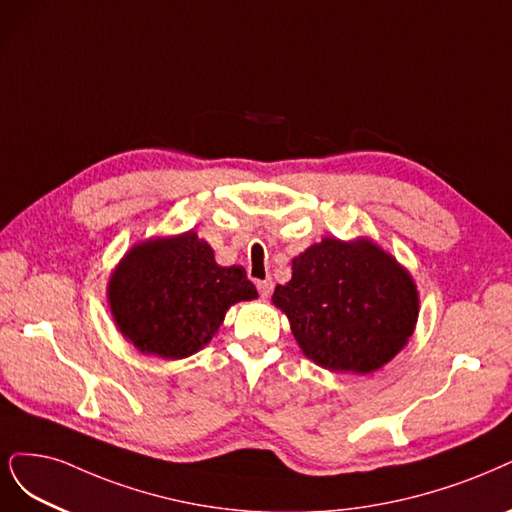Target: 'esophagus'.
<instances>
[{"label": "esophagus", "mask_w": 512, "mask_h": 512, "mask_svg": "<svg viewBox=\"0 0 512 512\" xmlns=\"http://www.w3.org/2000/svg\"><path fill=\"white\" fill-rule=\"evenodd\" d=\"M256 288H258V292H260L262 298H267V296H271V292H273V281H271V279L256 281Z\"/></svg>", "instance_id": "1"}]
</instances>
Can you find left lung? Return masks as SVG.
Here are the masks:
<instances>
[{
	"label": "left lung",
	"instance_id": "1",
	"mask_svg": "<svg viewBox=\"0 0 512 512\" xmlns=\"http://www.w3.org/2000/svg\"><path fill=\"white\" fill-rule=\"evenodd\" d=\"M273 303L303 354L337 373L366 375L409 343L419 294L409 271L366 237L322 239L292 260Z\"/></svg>",
	"mask_w": 512,
	"mask_h": 512
}]
</instances>
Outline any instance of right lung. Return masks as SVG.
Here are the masks:
<instances>
[{
	"label": "right lung",
	"instance_id": "obj_1",
	"mask_svg": "<svg viewBox=\"0 0 512 512\" xmlns=\"http://www.w3.org/2000/svg\"><path fill=\"white\" fill-rule=\"evenodd\" d=\"M258 292L243 267H220L197 233L137 243L108 284L122 337L142 354L180 360L197 354L224 322L228 307Z\"/></svg>",
	"mask_w": 512,
	"mask_h": 512
}]
</instances>
